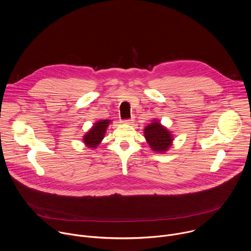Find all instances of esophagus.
I'll use <instances>...</instances> for the list:
<instances>
[{"label":"esophagus","instance_id":"34e87169","mask_svg":"<svg viewBox=\"0 0 251 251\" xmlns=\"http://www.w3.org/2000/svg\"><path fill=\"white\" fill-rule=\"evenodd\" d=\"M133 121H134V117H131V118H129V119H124V120H122V122L125 123V124H132Z\"/></svg>","mask_w":251,"mask_h":251}]
</instances>
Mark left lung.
I'll list each match as a JSON object with an SVG mask.
<instances>
[{
    "label": "left lung",
    "mask_w": 251,
    "mask_h": 251,
    "mask_svg": "<svg viewBox=\"0 0 251 251\" xmlns=\"http://www.w3.org/2000/svg\"><path fill=\"white\" fill-rule=\"evenodd\" d=\"M145 138L147 139V142L151 150L154 151H168V149L172 146L173 141L172 134L156 120L146 127Z\"/></svg>",
    "instance_id": "obj_1"
}]
</instances>
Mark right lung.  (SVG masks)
<instances>
[{
	"instance_id": "add662e5",
	"label": "right lung",
	"mask_w": 251,
	"mask_h": 251,
	"mask_svg": "<svg viewBox=\"0 0 251 251\" xmlns=\"http://www.w3.org/2000/svg\"><path fill=\"white\" fill-rule=\"evenodd\" d=\"M108 124L109 120L107 119L97 122L95 126L83 137V142L90 148H97V146L100 145V143L103 139Z\"/></svg>"
}]
</instances>
